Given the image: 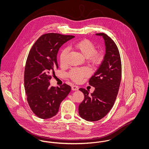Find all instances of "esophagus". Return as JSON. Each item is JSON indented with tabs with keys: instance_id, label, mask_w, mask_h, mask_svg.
<instances>
[{
	"instance_id": "1",
	"label": "esophagus",
	"mask_w": 149,
	"mask_h": 149,
	"mask_svg": "<svg viewBox=\"0 0 149 149\" xmlns=\"http://www.w3.org/2000/svg\"><path fill=\"white\" fill-rule=\"evenodd\" d=\"M71 89L72 91H78L79 87L77 85H72V87H71Z\"/></svg>"
}]
</instances>
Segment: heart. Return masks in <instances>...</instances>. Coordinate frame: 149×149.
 Returning <instances> with one entry per match:
<instances>
[{
	"mask_svg": "<svg viewBox=\"0 0 149 149\" xmlns=\"http://www.w3.org/2000/svg\"><path fill=\"white\" fill-rule=\"evenodd\" d=\"M74 47L78 50L83 56L87 58L88 61L94 65L99 64L103 59L101 53L95 51L96 47L91 41L84 40L76 43L74 45ZM68 55V50L64 49L61 51L60 54V63L61 65H64L66 64ZM90 74L89 70L85 68H75L72 69L69 77L76 82H81L83 79L88 77Z\"/></svg>",
	"mask_w": 149,
	"mask_h": 149,
	"instance_id": "obj_1",
	"label": "heart"
}]
</instances>
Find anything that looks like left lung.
Masks as SVG:
<instances>
[{
	"label": "left lung",
	"mask_w": 149,
	"mask_h": 149,
	"mask_svg": "<svg viewBox=\"0 0 149 149\" xmlns=\"http://www.w3.org/2000/svg\"><path fill=\"white\" fill-rule=\"evenodd\" d=\"M102 36L105 42L106 54L99 68L89 81L95 88L89 91L84 88V99L79 106L80 116L88 121H96L103 118L111 109L118 94L122 75V65L118 47L106 34H95Z\"/></svg>",
	"instance_id": "1"
}]
</instances>
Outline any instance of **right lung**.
<instances>
[{
  "label": "right lung",
  "mask_w": 149,
  "mask_h": 149,
  "mask_svg": "<svg viewBox=\"0 0 149 149\" xmlns=\"http://www.w3.org/2000/svg\"><path fill=\"white\" fill-rule=\"evenodd\" d=\"M74 37L54 33L43 35L29 52L24 70V89L29 106L40 118L55 116L61 102L70 92V86L64 84L60 87L51 86L49 80L58 68V50Z\"/></svg>",
  "instance_id": "right-lung-1"
}]
</instances>
